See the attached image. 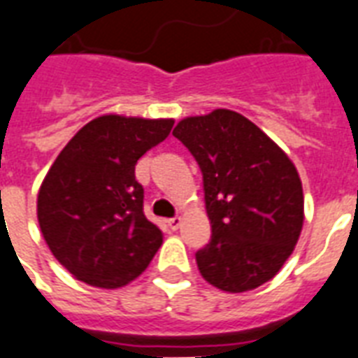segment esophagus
Segmentation results:
<instances>
[{
	"label": "esophagus",
	"mask_w": 358,
	"mask_h": 358,
	"mask_svg": "<svg viewBox=\"0 0 358 358\" xmlns=\"http://www.w3.org/2000/svg\"><path fill=\"white\" fill-rule=\"evenodd\" d=\"M180 223H182V217H180V215H174V217L167 220V225L171 231H176V229L180 227Z\"/></svg>",
	"instance_id": "esophagus-1"
}]
</instances>
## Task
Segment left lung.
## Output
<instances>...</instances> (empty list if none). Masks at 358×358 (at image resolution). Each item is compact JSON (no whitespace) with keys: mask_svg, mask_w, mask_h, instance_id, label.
I'll return each instance as SVG.
<instances>
[{"mask_svg":"<svg viewBox=\"0 0 358 358\" xmlns=\"http://www.w3.org/2000/svg\"><path fill=\"white\" fill-rule=\"evenodd\" d=\"M173 135L203 173L212 236L195 259L204 280L227 293L272 280L304 222L302 184L291 159L253 122L227 108L182 120Z\"/></svg>","mask_w":358,"mask_h":358,"instance_id":"8db88e82","label":"left lung"}]
</instances>
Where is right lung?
<instances>
[{
	"label": "right lung",
	"instance_id": "1",
	"mask_svg": "<svg viewBox=\"0 0 358 358\" xmlns=\"http://www.w3.org/2000/svg\"><path fill=\"white\" fill-rule=\"evenodd\" d=\"M173 125V120L99 116L52 163L37 199L39 227L52 255L80 282L122 287L159 250L163 236L144 215L135 165Z\"/></svg>",
	"mask_w": 358,
	"mask_h": 358
}]
</instances>
